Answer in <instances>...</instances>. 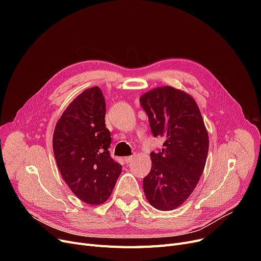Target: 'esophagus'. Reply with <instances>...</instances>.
<instances>
[{
	"label": "esophagus",
	"mask_w": 261,
	"mask_h": 261,
	"mask_svg": "<svg viewBox=\"0 0 261 261\" xmlns=\"http://www.w3.org/2000/svg\"><path fill=\"white\" fill-rule=\"evenodd\" d=\"M133 160H134V156H127V158H125V162H126L127 164L131 163Z\"/></svg>",
	"instance_id": "obj_1"
}]
</instances>
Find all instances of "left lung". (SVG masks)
Instances as JSON below:
<instances>
[{
  "label": "left lung",
  "instance_id": "8db88e82",
  "mask_svg": "<svg viewBox=\"0 0 261 261\" xmlns=\"http://www.w3.org/2000/svg\"><path fill=\"white\" fill-rule=\"evenodd\" d=\"M154 136L164 148L150 153L151 170L144 177L148 202L159 211L179 207L196 188L208 153V133L196 100L172 87L152 89L140 98Z\"/></svg>",
  "mask_w": 261,
  "mask_h": 261
}]
</instances>
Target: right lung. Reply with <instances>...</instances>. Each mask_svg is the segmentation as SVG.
Wrapping results in <instances>:
<instances>
[{
    "label": "right lung",
    "instance_id": "1",
    "mask_svg": "<svg viewBox=\"0 0 261 261\" xmlns=\"http://www.w3.org/2000/svg\"><path fill=\"white\" fill-rule=\"evenodd\" d=\"M101 90H85L67 106L56 123L53 149L62 179L73 194L89 205L111 196L121 165L110 156L111 134L105 123Z\"/></svg>",
    "mask_w": 261,
    "mask_h": 261
}]
</instances>
